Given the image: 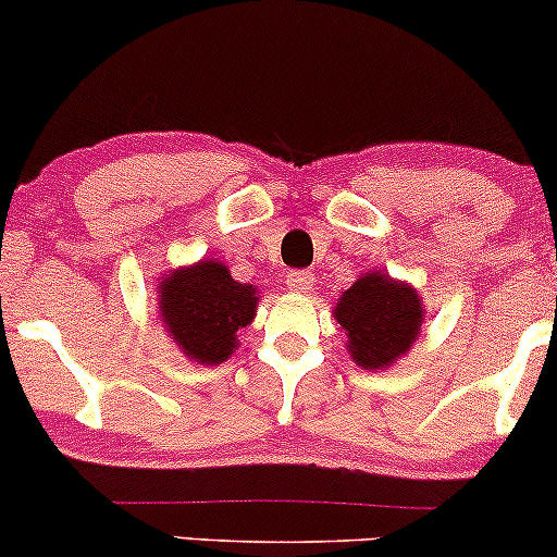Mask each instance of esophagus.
I'll list each match as a JSON object with an SVG mask.
<instances>
[{
	"instance_id": "esophagus-1",
	"label": "esophagus",
	"mask_w": 557,
	"mask_h": 557,
	"mask_svg": "<svg viewBox=\"0 0 557 557\" xmlns=\"http://www.w3.org/2000/svg\"><path fill=\"white\" fill-rule=\"evenodd\" d=\"M287 287H290L293 293H298V296H309L311 290H314V274L311 272H287Z\"/></svg>"
}]
</instances>
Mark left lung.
I'll use <instances>...</instances> for the list:
<instances>
[{
	"mask_svg": "<svg viewBox=\"0 0 557 557\" xmlns=\"http://www.w3.org/2000/svg\"><path fill=\"white\" fill-rule=\"evenodd\" d=\"M332 317L348 335L356 367L376 372L406 359L424 324V304L411 283L385 272H363L341 293Z\"/></svg>",
	"mask_w": 557,
	"mask_h": 557,
	"instance_id": "1",
	"label": "left lung"
}]
</instances>
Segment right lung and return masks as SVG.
Instances as JSON below:
<instances>
[{
	"label": "right lung",
	"instance_id": "obj_1",
	"mask_svg": "<svg viewBox=\"0 0 557 557\" xmlns=\"http://www.w3.org/2000/svg\"><path fill=\"white\" fill-rule=\"evenodd\" d=\"M159 322L185 359L216 367L238 350V332L259 309L257 285L238 283L222 261L170 270L157 285Z\"/></svg>",
	"mask_w": 557,
	"mask_h": 557
}]
</instances>
